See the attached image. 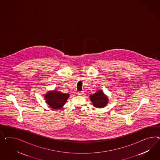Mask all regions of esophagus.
Returning <instances> with one entry per match:
<instances>
[{
    "mask_svg": "<svg viewBox=\"0 0 160 160\" xmlns=\"http://www.w3.org/2000/svg\"><path fill=\"white\" fill-rule=\"evenodd\" d=\"M82 94H83L82 92H78V95H82Z\"/></svg>",
    "mask_w": 160,
    "mask_h": 160,
    "instance_id": "esophagus-1",
    "label": "esophagus"
}]
</instances>
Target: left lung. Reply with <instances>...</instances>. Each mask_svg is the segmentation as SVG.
Listing matches in <instances>:
<instances>
[{
  "mask_svg": "<svg viewBox=\"0 0 160 160\" xmlns=\"http://www.w3.org/2000/svg\"><path fill=\"white\" fill-rule=\"evenodd\" d=\"M90 99L93 106L97 108H104L109 101L108 96L105 95L101 90L96 91L94 94L90 95Z\"/></svg>",
  "mask_w": 160,
  "mask_h": 160,
  "instance_id": "obj_1",
  "label": "left lung"
}]
</instances>
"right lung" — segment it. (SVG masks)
<instances>
[{"instance_id":"1","label":"right lung","mask_w":160,"mask_h":160,"mask_svg":"<svg viewBox=\"0 0 160 160\" xmlns=\"http://www.w3.org/2000/svg\"><path fill=\"white\" fill-rule=\"evenodd\" d=\"M69 94L62 93L60 91L52 90L48 91L44 95V98L50 108L59 109L63 107L69 97Z\"/></svg>"}]
</instances>
